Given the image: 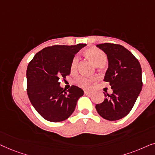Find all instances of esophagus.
Wrapping results in <instances>:
<instances>
[{"mask_svg": "<svg viewBox=\"0 0 155 155\" xmlns=\"http://www.w3.org/2000/svg\"><path fill=\"white\" fill-rule=\"evenodd\" d=\"M84 93L86 95H88V94H91V91H84Z\"/></svg>", "mask_w": 155, "mask_h": 155, "instance_id": "obj_1", "label": "esophagus"}]
</instances>
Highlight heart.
Segmentation results:
<instances>
[{
	"instance_id": "1",
	"label": "heart",
	"mask_w": 155,
	"mask_h": 155,
	"mask_svg": "<svg viewBox=\"0 0 155 155\" xmlns=\"http://www.w3.org/2000/svg\"><path fill=\"white\" fill-rule=\"evenodd\" d=\"M85 54L89 60L94 64L95 66H101L106 63L107 57L106 54L97 48H91L85 51ZM78 62V57L74 56L71 63V71H74L77 67ZM95 80V77L88 78L86 77H79L76 79L75 82L78 86L84 88H88L91 86L92 83Z\"/></svg>"
}]
</instances>
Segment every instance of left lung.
Here are the masks:
<instances>
[{
	"mask_svg": "<svg viewBox=\"0 0 155 155\" xmlns=\"http://www.w3.org/2000/svg\"><path fill=\"white\" fill-rule=\"evenodd\" d=\"M97 47L107 56L104 81L110 83L113 92L111 95L104 93L105 99L95 108L102 118L119 120L130 112L142 90V69L135 56L121 45L104 43Z\"/></svg>",
	"mask_w": 155,
	"mask_h": 155,
	"instance_id": "8db88e82",
	"label": "left lung"
}]
</instances>
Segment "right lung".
<instances>
[{
	"label": "right lung",
	"mask_w": 155,
	"mask_h": 155,
	"mask_svg": "<svg viewBox=\"0 0 155 155\" xmlns=\"http://www.w3.org/2000/svg\"><path fill=\"white\" fill-rule=\"evenodd\" d=\"M86 44L55 45L37 53L27 69V95L39 114L47 121L67 119L75 110L84 91L76 86L65 91L60 78L70 74L71 63L75 54Z\"/></svg>",
	"instance_id": "obj_1"
}]
</instances>
